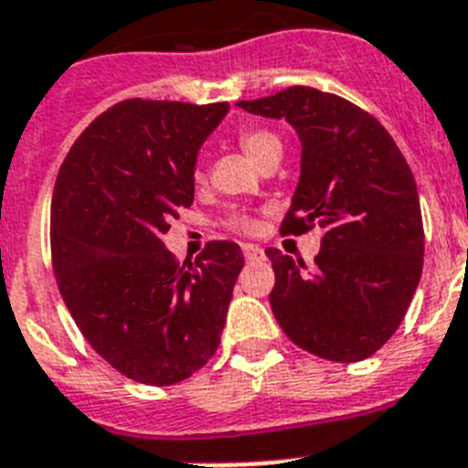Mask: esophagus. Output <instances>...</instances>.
I'll return each instance as SVG.
<instances>
[{"label":"esophagus","instance_id":"1","mask_svg":"<svg viewBox=\"0 0 468 468\" xmlns=\"http://www.w3.org/2000/svg\"><path fill=\"white\" fill-rule=\"evenodd\" d=\"M242 251H245L247 261H257V259H263V250L259 245H242Z\"/></svg>","mask_w":468,"mask_h":468}]
</instances>
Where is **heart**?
<instances>
[{
  "label": "heart",
  "instance_id": "heart-1",
  "mask_svg": "<svg viewBox=\"0 0 468 468\" xmlns=\"http://www.w3.org/2000/svg\"><path fill=\"white\" fill-rule=\"evenodd\" d=\"M239 145H242V150L257 165H261L266 157L275 155V153H282V141L273 132H268V129H245V132H239ZM193 178L195 184L205 181V174H202L200 165L193 169ZM226 223L235 230H254V218L242 214V211H230Z\"/></svg>",
  "mask_w": 468,
  "mask_h": 468
}]
</instances>
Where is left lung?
Segmentation results:
<instances>
[{
  "label": "left lung",
  "instance_id": "left-lung-1",
  "mask_svg": "<svg viewBox=\"0 0 468 468\" xmlns=\"http://www.w3.org/2000/svg\"><path fill=\"white\" fill-rule=\"evenodd\" d=\"M238 105L287 120L302 141V176L280 230H324L313 271L266 250L275 320L313 356L365 360L403 323L424 266L420 195L408 162L375 117L335 93L290 87Z\"/></svg>",
  "mask_w": 468,
  "mask_h": 468
}]
</instances>
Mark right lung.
<instances>
[{"label": "right lung", "instance_id": "add662e5", "mask_svg": "<svg viewBox=\"0 0 468 468\" xmlns=\"http://www.w3.org/2000/svg\"><path fill=\"white\" fill-rule=\"evenodd\" d=\"M229 108L122 101L84 129L56 178L60 296L93 351L141 384L188 379L221 341L239 245L214 239L181 266L162 238L193 205L197 150Z\"/></svg>", "mask_w": 468, "mask_h": 468}]
</instances>
